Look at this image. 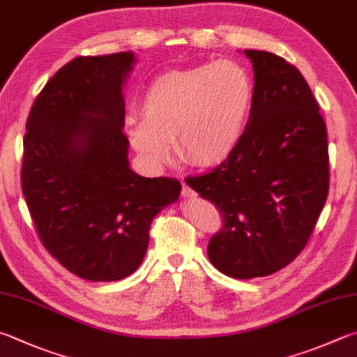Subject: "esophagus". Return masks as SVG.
I'll return each instance as SVG.
<instances>
[{
  "mask_svg": "<svg viewBox=\"0 0 357 357\" xmlns=\"http://www.w3.org/2000/svg\"><path fill=\"white\" fill-rule=\"evenodd\" d=\"M181 196L186 197V199H196L197 197V192L192 190V188H190L188 185H183V188H181Z\"/></svg>",
  "mask_w": 357,
  "mask_h": 357,
  "instance_id": "esophagus-1",
  "label": "esophagus"
}]
</instances>
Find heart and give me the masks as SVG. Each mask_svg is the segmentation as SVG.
<instances>
[{
  "label": "heart",
  "instance_id": "1",
  "mask_svg": "<svg viewBox=\"0 0 357 357\" xmlns=\"http://www.w3.org/2000/svg\"><path fill=\"white\" fill-rule=\"evenodd\" d=\"M253 104V80L234 60L202 63L160 74L141 95V119L126 121V138L144 163L157 169L171 155L214 166L244 139Z\"/></svg>",
  "mask_w": 357,
  "mask_h": 357
}]
</instances>
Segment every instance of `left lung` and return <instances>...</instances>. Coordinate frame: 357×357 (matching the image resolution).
Returning <instances> with one entry per match:
<instances>
[{
  "instance_id": "obj_1",
  "label": "left lung",
  "mask_w": 357,
  "mask_h": 357,
  "mask_svg": "<svg viewBox=\"0 0 357 357\" xmlns=\"http://www.w3.org/2000/svg\"><path fill=\"white\" fill-rule=\"evenodd\" d=\"M244 54L255 80L244 139L216 169L186 180L224 218L208 258L238 280L275 273L303 250L329 186L325 121L305 77L277 54Z\"/></svg>"
}]
</instances>
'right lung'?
I'll list each match as a JSON object with an SVG mask.
<instances>
[{
    "label": "right lung",
    "mask_w": 357,
    "mask_h": 357,
    "mask_svg": "<svg viewBox=\"0 0 357 357\" xmlns=\"http://www.w3.org/2000/svg\"><path fill=\"white\" fill-rule=\"evenodd\" d=\"M137 57H77L33 102L23 139L22 188L43 245L89 281L139 267L152 219L176 204V178L138 176L124 135V85Z\"/></svg>",
    "instance_id": "add662e5"
}]
</instances>
